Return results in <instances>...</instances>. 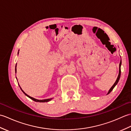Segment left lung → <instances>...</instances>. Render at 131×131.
<instances>
[{
    "label": "left lung",
    "instance_id": "obj_1",
    "mask_svg": "<svg viewBox=\"0 0 131 131\" xmlns=\"http://www.w3.org/2000/svg\"><path fill=\"white\" fill-rule=\"evenodd\" d=\"M121 63H122V62H121V61L120 63H119V75H118V78H117V79H116V80L115 82L114 83V84H113V85L112 87H111V88L110 89V90L108 91V92L107 94L110 93L111 92H112V91L113 90V88L115 87V86L116 84H117L118 82H119V78H120V77H121Z\"/></svg>",
    "mask_w": 131,
    "mask_h": 131
}]
</instances>
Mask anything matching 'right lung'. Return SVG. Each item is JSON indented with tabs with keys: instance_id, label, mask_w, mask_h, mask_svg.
Listing matches in <instances>:
<instances>
[{
	"instance_id": "add662e5",
	"label": "right lung",
	"mask_w": 131,
	"mask_h": 131,
	"mask_svg": "<svg viewBox=\"0 0 131 131\" xmlns=\"http://www.w3.org/2000/svg\"><path fill=\"white\" fill-rule=\"evenodd\" d=\"M15 71H16V68H15ZM20 88H21V91L23 92V93L25 94L26 96H27V97H29L30 99H31V100H32L33 101H35V102H48V101H51V100H52V99H46V100H37V99H34V98H32V97H30V96H29V95H27V94H26V93H25V92L22 90L21 89V88L20 87Z\"/></svg>"
}]
</instances>
